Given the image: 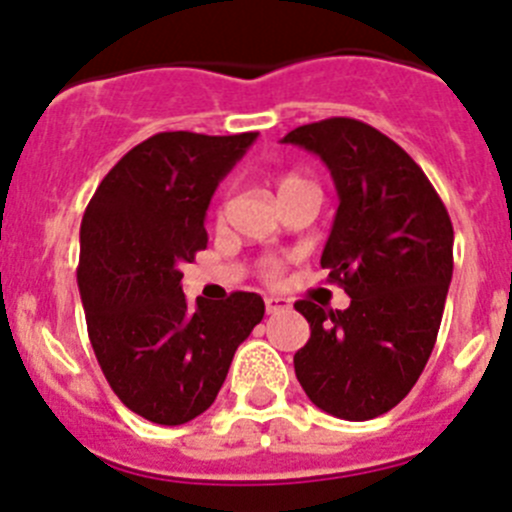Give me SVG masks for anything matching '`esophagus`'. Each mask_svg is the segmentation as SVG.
Instances as JSON below:
<instances>
[{"label": "esophagus", "mask_w": 512, "mask_h": 512, "mask_svg": "<svg viewBox=\"0 0 512 512\" xmlns=\"http://www.w3.org/2000/svg\"><path fill=\"white\" fill-rule=\"evenodd\" d=\"M288 308V301L285 298H278V296H267L265 298V311L267 313H278V311H285Z\"/></svg>", "instance_id": "obj_1"}]
</instances>
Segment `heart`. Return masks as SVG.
Returning <instances> with one entry per match:
<instances>
[{
    "label": "heart",
    "mask_w": 512,
    "mask_h": 512,
    "mask_svg": "<svg viewBox=\"0 0 512 512\" xmlns=\"http://www.w3.org/2000/svg\"><path fill=\"white\" fill-rule=\"evenodd\" d=\"M303 186H311V183H306L301 176H296V173H285V176L278 178V196H285V193L296 191V188Z\"/></svg>",
    "instance_id": "obj_1"
}]
</instances>
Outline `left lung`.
<instances>
[{"label": "left lung", "mask_w": 512, "mask_h": 512, "mask_svg": "<svg viewBox=\"0 0 512 512\" xmlns=\"http://www.w3.org/2000/svg\"><path fill=\"white\" fill-rule=\"evenodd\" d=\"M283 142L331 170L339 209L321 267L352 298L344 311L296 303L311 324L296 377L321 411L370 421L411 393L434 352L454 270L451 219L416 160L370 124L321 119Z\"/></svg>", "instance_id": "left-lung-1"}]
</instances>
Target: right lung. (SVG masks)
I'll return each instance as SVG.
<instances>
[{
    "mask_svg": "<svg viewBox=\"0 0 512 512\" xmlns=\"http://www.w3.org/2000/svg\"><path fill=\"white\" fill-rule=\"evenodd\" d=\"M257 132L147 137L99 183L81 222L78 290L101 372L130 411L160 426L216 400L237 347L265 316L257 293L188 306L181 267L206 250V209Z\"/></svg>",
    "mask_w": 512,
    "mask_h": 512,
    "instance_id": "right-lung-1",
    "label": "right lung"
}]
</instances>
